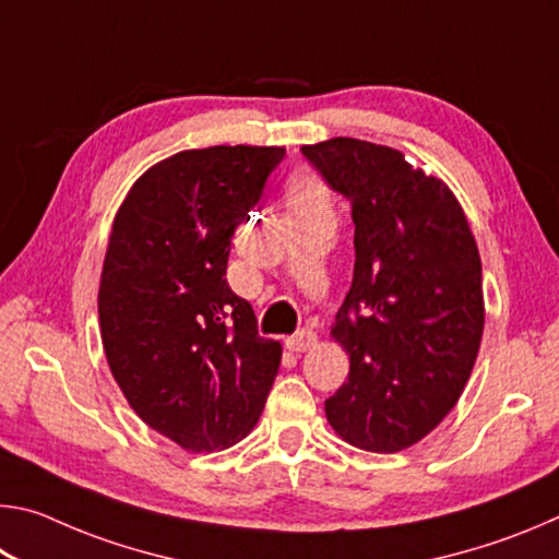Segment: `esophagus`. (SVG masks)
<instances>
[{"label": "esophagus", "mask_w": 559, "mask_h": 559, "mask_svg": "<svg viewBox=\"0 0 559 559\" xmlns=\"http://www.w3.org/2000/svg\"><path fill=\"white\" fill-rule=\"evenodd\" d=\"M316 343H318V335L313 333V330H300V333L290 335L286 340V347L290 349V353H306V349L316 347Z\"/></svg>", "instance_id": "34e87169"}]
</instances>
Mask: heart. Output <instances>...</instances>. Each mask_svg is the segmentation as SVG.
Returning <instances> with one entry per match:
<instances>
[{"label":"heart","mask_w":559,"mask_h":559,"mask_svg":"<svg viewBox=\"0 0 559 559\" xmlns=\"http://www.w3.org/2000/svg\"><path fill=\"white\" fill-rule=\"evenodd\" d=\"M288 204H290L293 212L325 210V206H328L325 185L310 173L296 175L288 185Z\"/></svg>","instance_id":"heart-1"}]
</instances>
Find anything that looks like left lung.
Segmentation results:
<instances>
[{"mask_svg":"<svg viewBox=\"0 0 559 559\" xmlns=\"http://www.w3.org/2000/svg\"><path fill=\"white\" fill-rule=\"evenodd\" d=\"M300 153L355 224L353 286L333 325L349 374L325 400L328 421L357 449L402 451L453 409L478 357L476 239L451 189L400 150L330 138Z\"/></svg>","mask_w":559,"mask_h":559,"instance_id":"obj_1","label":"left lung"}]
</instances>
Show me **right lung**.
<instances>
[{"instance_id":"right-lung-1","label":"right lung","mask_w":559,"mask_h":559,"mask_svg":"<svg viewBox=\"0 0 559 559\" xmlns=\"http://www.w3.org/2000/svg\"><path fill=\"white\" fill-rule=\"evenodd\" d=\"M283 147L185 150L138 179L112 222L98 316L110 372L150 429L187 451L226 449L259 421L281 343L226 283Z\"/></svg>"}]
</instances>
